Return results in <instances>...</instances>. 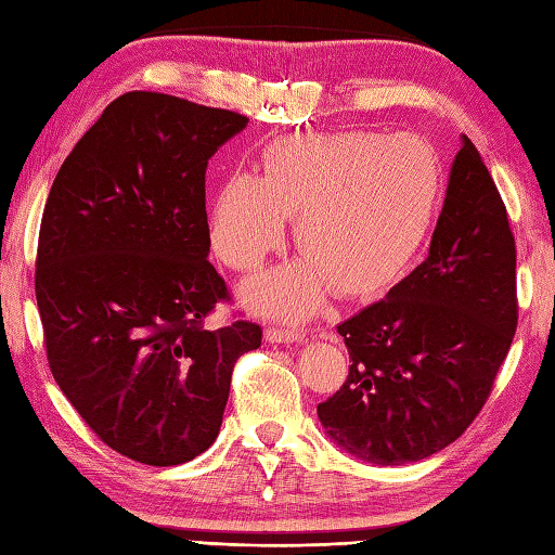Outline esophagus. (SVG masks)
Returning <instances> with one entry per match:
<instances>
[{
	"mask_svg": "<svg viewBox=\"0 0 555 555\" xmlns=\"http://www.w3.org/2000/svg\"><path fill=\"white\" fill-rule=\"evenodd\" d=\"M267 339L271 344H300L302 339H306V334L298 330H288V327H269Z\"/></svg>",
	"mask_w": 555,
	"mask_h": 555,
	"instance_id": "34e87169",
	"label": "esophagus"
}]
</instances>
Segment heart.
<instances>
[{
    "instance_id": "heart-1",
    "label": "heart",
    "mask_w": 555,
    "mask_h": 555,
    "mask_svg": "<svg viewBox=\"0 0 555 555\" xmlns=\"http://www.w3.org/2000/svg\"><path fill=\"white\" fill-rule=\"evenodd\" d=\"M440 160L411 134L365 129L302 132L274 141L257 176L225 178L211 202V245L223 262L253 271L293 216L296 262L243 288L271 318H306L327 296H371L414 262L436 221Z\"/></svg>"
}]
</instances>
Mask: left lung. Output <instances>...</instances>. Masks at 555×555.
Returning <instances> with one entry per match:
<instances>
[{
	"label": "left lung",
	"instance_id": "8db88e82",
	"mask_svg": "<svg viewBox=\"0 0 555 555\" xmlns=\"http://www.w3.org/2000/svg\"><path fill=\"white\" fill-rule=\"evenodd\" d=\"M515 264L501 192L462 137L426 262L336 327L351 365L318 404L327 436L379 466L421 462L457 440L513 344Z\"/></svg>",
	"mask_w": 555,
	"mask_h": 555
}]
</instances>
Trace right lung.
Here are the masks:
<instances>
[{"label":"right lung","mask_w":555,"mask_h":555,"mask_svg":"<svg viewBox=\"0 0 555 555\" xmlns=\"http://www.w3.org/2000/svg\"><path fill=\"white\" fill-rule=\"evenodd\" d=\"M245 115L132 91L62 163L42 211L36 300L52 377L107 448L172 466L221 430L262 327H206L228 300L209 262L204 176Z\"/></svg>","instance_id":"add662e5"}]
</instances>
